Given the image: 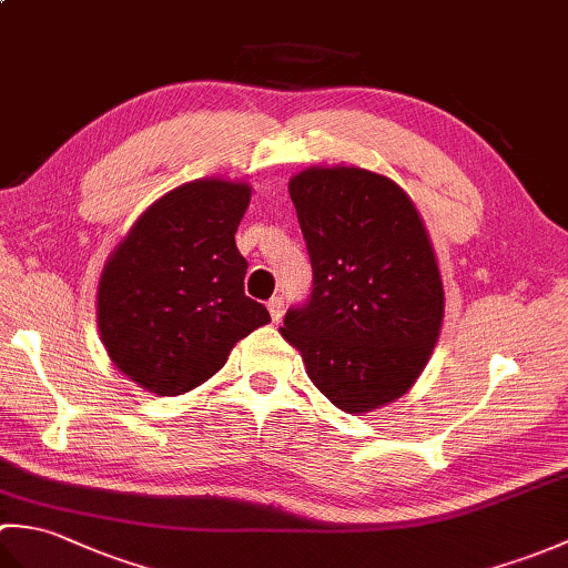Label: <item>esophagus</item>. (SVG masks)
Wrapping results in <instances>:
<instances>
[{"mask_svg": "<svg viewBox=\"0 0 568 568\" xmlns=\"http://www.w3.org/2000/svg\"><path fill=\"white\" fill-rule=\"evenodd\" d=\"M268 312H271V320L277 324L283 320V315H285V303H283V297H271L268 300Z\"/></svg>", "mask_w": 568, "mask_h": 568, "instance_id": "esophagus-1", "label": "esophagus"}]
</instances>
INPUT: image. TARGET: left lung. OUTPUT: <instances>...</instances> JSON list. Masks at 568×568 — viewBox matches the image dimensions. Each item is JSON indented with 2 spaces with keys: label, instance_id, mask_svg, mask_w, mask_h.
Returning <instances> with one entry per match:
<instances>
[{
  "label": "left lung",
  "instance_id": "obj_1",
  "mask_svg": "<svg viewBox=\"0 0 568 568\" xmlns=\"http://www.w3.org/2000/svg\"><path fill=\"white\" fill-rule=\"evenodd\" d=\"M315 285L287 310L283 339L348 415L403 397L437 346L444 285L407 192L358 165H312L287 183Z\"/></svg>",
  "mask_w": 568,
  "mask_h": 568
}]
</instances>
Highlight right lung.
<instances>
[{"mask_svg": "<svg viewBox=\"0 0 568 568\" xmlns=\"http://www.w3.org/2000/svg\"><path fill=\"white\" fill-rule=\"evenodd\" d=\"M244 180L200 178L141 212L106 258L98 329L112 364L153 395H183L220 371L236 342L271 322L244 293L234 234Z\"/></svg>", "mask_w": 568, "mask_h": 568, "instance_id": "obj_1", "label": "right lung"}]
</instances>
